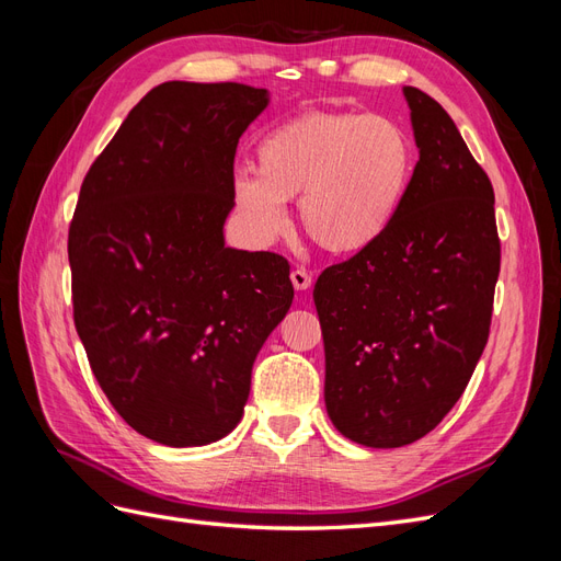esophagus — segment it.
<instances>
[{
	"instance_id": "obj_1",
	"label": "esophagus",
	"mask_w": 561,
	"mask_h": 561,
	"mask_svg": "<svg viewBox=\"0 0 561 561\" xmlns=\"http://www.w3.org/2000/svg\"><path fill=\"white\" fill-rule=\"evenodd\" d=\"M290 280L295 285V290H309V287H311V274H309V271H304V268H295L290 274Z\"/></svg>"
}]
</instances>
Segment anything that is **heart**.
I'll return each instance as SVG.
<instances>
[{"label": "heart", "mask_w": 561, "mask_h": 561, "mask_svg": "<svg viewBox=\"0 0 561 561\" xmlns=\"http://www.w3.org/2000/svg\"><path fill=\"white\" fill-rule=\"evenodd\" d=\"M257 171L241 168L231 196L248 239L274 243L299 222L332 254L379 243L398 219L414 178V145L398 124L355 112H307L271 128L254 147Z\"/></svg>", "instance_id": "1"}]
</instances>
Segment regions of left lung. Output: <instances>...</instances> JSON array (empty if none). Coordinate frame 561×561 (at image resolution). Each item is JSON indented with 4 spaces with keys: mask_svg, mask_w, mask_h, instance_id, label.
Returning a JSON list of instances; mask_svg holds the SVG:
<instances>
[{
    "mask_svg": "<svg viewBox=\"0 0 561 561\" xmlns=\"http://www.w3.org/2000/svg\"><path fill=\"white\" fill-rule=\"evenodd\" d=\"M419 161L379 243L318 276L325 407L353 443L412 445L443 421L486 346L501 243L494 190L451 116L402 89Z\"/></svg>",
    "mask_w": 561,
    "mask_h": 561,
    "instance_id": "left-lung-1",
    "label": "left lung"
}]
</instances>
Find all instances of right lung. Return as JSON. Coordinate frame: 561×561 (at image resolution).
<instances>
[{
	"label": "right lung",
	"instance_id": "add662e5",
	"mask_svg": "<svg viewBox=\"0 0 561 561\" xmlns=\"http://www.w3.org/2000/svg\"><path fill=\"white\" fill-rule=\"evenodd\" d=\"M268 105L245 83L165 81L83 178L67 239L75 325L133 431L168 447L236 428L254 358L290 311V264L225 245L233 157Z\"/></svg>",
	"mask_w": 561,
	"mask_h": 561
}]
</instances>
